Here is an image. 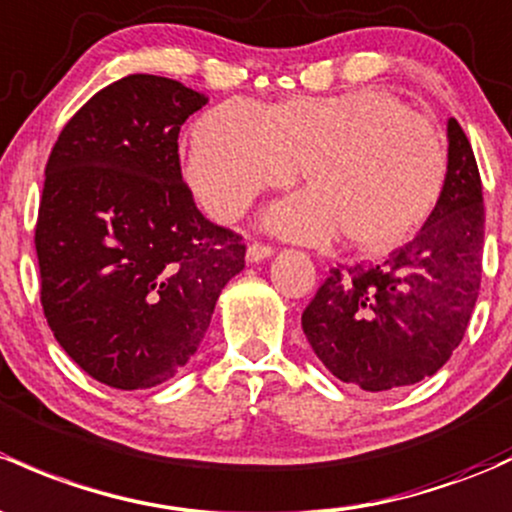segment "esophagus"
<instances>
[{
    "label": "esophagus",
    "instance_id": "obj_1",
    "mask_svg": "<svg viewBox=\"0 0 512 512\" xmlns=\"http://www.w3.org/2000/svg\"><path fill=\"white\" fill-rule=\"evenodd\" d=\"M272 255H274V247H270V245H262V242H252V245L247 247V260H250V262L270 260Z\"/></svg>",
    "mask_w": 512,
    "mask_h": 512
}]
</instances>
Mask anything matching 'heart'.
<instances>
[{"instance_id": "1", "label": "heart", "mask_w": 512, "mask_h": 512, "mask_svg": "<svg viewBox=\"0 0 512 512\" xmlns=\"http://www.w3.org/2000/svg\"><path fill=\"white\" fill-rule=\"evenodd\" d=\"M301 166L311 188L262 223L289 240L346 233L363 252L402 245L437 208L449 174L439 129L383 90L297 95L279 105L228 100L191 129L186 176L213 218L233 220Z\"/></svg>"}]
</instances>
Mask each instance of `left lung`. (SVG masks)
Listing matches in <instances>:
<instances>
[{
  "mask_svg": "<svg viewBox=\"0 0 512 512\" xmlns=\"http://www.w3.org/2000/svg\"><path fill=\"white\" fill-rule=\"evenodd\" d=\"M449 174L427 223L383 265L333 267L301 314L321 363L343 383L395 390L434 375L464 338L483 260V193L459 122L446 125Z\"/></svg>",
  "mask_w": 512,
  "mask_h": 512,
  "instance_id": "left-lung-1",
  "label": "left lung"
}]
</instances>
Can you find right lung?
Returning a JSON list of instances; mask_svg holds the SVG:
<instances>
[{"label": "right lung", "mask_w": 512, "mask_h": 512, "mask_svg": "<svg viewBox=\"0 0 512 512\" xmlns=\"http://www.w3.org/2000/svg\"><path fill=\"white\" fill-rule=\"evenodd\" d=\"M206 102L179 80L127 75L75 112L48 157L34 238L43 314L63 351L117 390L174 378L245 267L240 235L198 211L181 179V125Z\"/></svg>", "instance_id": "1"}]
</instances>
